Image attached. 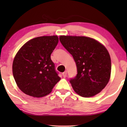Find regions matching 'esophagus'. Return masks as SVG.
Masks as SVG:
<instances>
[{
  "mask_svg": "<svg viewBox=\"0 0 127 127\" xmlns=\"http://www.w3.org/2000/svg\"><path fill=\"white\" fill-rule=\"evenodd\" d=\"M66 74H67V72H66V71H65L64 73H63V77H64V78H65V77H66Z\"/></svg>",
  "mask_w": 127,
  "mask_h": 127,
  "instance_id": "esophagus-1",
  "label": "esophagus"
}]
</instances>
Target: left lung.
Masks as SVG:
<instances>
[{"label": "left lung", "mask_w": 127, "mask_h": 127, "mask_svg": "<svg viewBox=\"0 0 127 127\" xmlns=\"http://www.w3.org/2000/svg\"><path fill=\"white\" fill-rule=\"evenodd\" d=\"M59 40L76 62L77 76L69 81L74 91L85 97L101 91L111 74V59L106 48L85 36H61Z\"/></svg>", "instance_id": "left-lung-1"}]
</instances>
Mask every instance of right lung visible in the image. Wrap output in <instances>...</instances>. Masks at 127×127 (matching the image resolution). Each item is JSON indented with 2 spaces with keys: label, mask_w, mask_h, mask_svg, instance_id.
<instances>
[{
  "label": "right lung",
  "mask_w": 127,
  "mask_h": 127,
  "mask_svg": "<svg viewBox=\"0 0 127 127\" xmlns=\"http://www.w3.org/2000/svg\"><path fill=\"white\" fill-rule=\"evenodd\" d=\"M58 41L57 36L34 38L16 54L12 65L13 74L19 89L25 94L43 97L50 94L60 81L50 57Z\"/></svg>",
  "instance_id": "add662e5"
}]
</instances>
